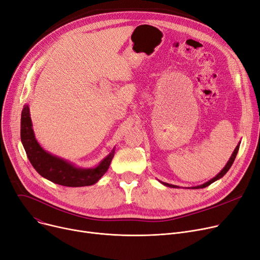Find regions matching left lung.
<instances>
[{"mask_svg":"<svg viewBox=\"0 0 260 260\" xmlns=\"http://www.w3.org/2000/svg\"><path fill=\"white\" fill-rule=\"evenodd\" d=\"M239 145H240V143L236 146V148H235V150H234V152L232 153V155H231V157H230V159H229V162L226 163V165L224 166V168L222 169L219 174L215 177V178H213V179H211L209 180L208 182H206V183H204V184H202V185H199V186H194V187H192V189H198V188H204V187H206V186H208V185H211L212 183H214L215 181H217V180H219V179H221L222 177H223L226 172L229 171V169L231 168V166L233 165V163H234V160H235V158H236V155H237V153H238V150H239ZM162 184H164L165 186H168V187H174V188H176V187H179V186H175V185H171V184H168V183H164V182H162Z\"/></svg>","mask_w":260,"mask_h":260,"instance_id":"1","label":"left lung"}]
</instances>
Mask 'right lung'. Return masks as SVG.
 <instances>
[{
    "instance_id": "obj_1",
    "label": "right lung",
    "mask_w": 260,
    "mask_h": 260,
    "mask_svg": "<svg viewBox=\"0 0 260 260\" xmlns=\"http://www.w3.org/2000/svg\"><path fill=\"white\" fill-rule=\"evenodd\" d=\"M21 142L32 167L43 178L69 187L89 186L100 180L114 156V148L93 168H79L68 160L46 152L35 138L29 108L24 106L21 114Z\"/></svg>"
}]
</instances>
